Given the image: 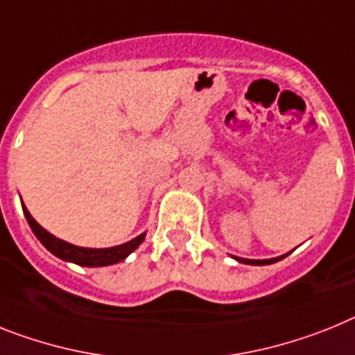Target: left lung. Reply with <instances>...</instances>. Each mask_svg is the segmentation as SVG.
<instances>
[{
    "label": "left lung",
    "mask_w": 355,
    "mask_h": 355,
    "mask_svg": "<svg viewBox=\"0 0 355 355\" xmlns=\"http://www.w3.org/2000/svg\"><path fill=\"white\" fill-rule=\"evenodd\" d=\"M286 255L282 257H275V259H264V260H251V259H241V257H233V259L237 260V262H242V264H250V266H268V264H275L278 260H282Z\"/></svg>",
    "instance_id": "8db88e82"
}]
</instances>
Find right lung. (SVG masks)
Listing matches in <instances>:
<instances>
[{
	"label": "right lung",
	"mask_w": 355,
	"mask_h": 355,
	"mask_svg": "<svg viewBox=\"0 0 355 355\" xmlns=\"http://www.w3.org/2000/svg\"><path fill=\"white\" fill-rule=\"evenodd\" d=\"M21 207H23V214H25L26 220H28L33 235L39 239L42 246L46 248L50 253H53L57 259L64 260V262H73V264L84 266V268H104V266L118 264V262H122V260H125L127 257L131 255L132 251L140 246L145 239V233H141V235L135 237L132 241L113 248L75 246V244H69V242L62 241V239H57L55 235H51L50 232L42 228L41 224L33 219L30 211L26 210L25 202H21Z\"/></svg>",
	"instance_id": "add662e5"
}]
</instances>
